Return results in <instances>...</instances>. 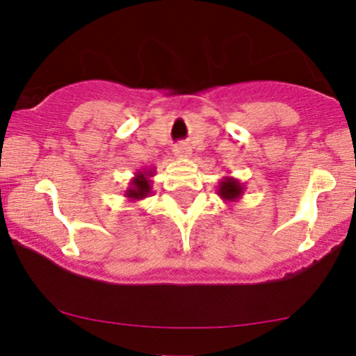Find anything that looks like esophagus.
I'll return each instance as SVG.
<instances>
[{
  "label": "esophagus",
  "instance_id": "34e87169",
  "mask_svg": "<svg viewBox=\"0 0 356 356\" xmlns=\"http://www.w3.org/2000/svg\"><path fill=\"white\" fill-rule=\"evenodd\" d=\"M174 154L179 156V158H187L191 154V148L187 145H177L174 149Z\"/></svg>",
  "mask_w": 356,
  "mask_h": 356
}]
</instances>
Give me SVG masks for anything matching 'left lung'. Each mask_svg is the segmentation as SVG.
Instances as JSON below:
<instances>
[{
  "instance_id": "left-lung-1",
  "label": "left lung",
  "mask_w": 356,
  "mask_h": 356,
  "mask_svg": "<svg viewBox=\"0 0 356 356\" xmlns=\"http://www.w3.org/2000/svg\"><path fill=\"white\" fill-rule=\"evenodd\" d=\"M216 193L220 195L222 202L236 203L244 195V184L241 182L239 179L231 177V175H225V177H221L220 182H218Z\"/></svg>"
}]
</instances>
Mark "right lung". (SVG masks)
<instances>
[{"label":"right lung","instance_id":"obj_1","mask_svg":"<svg viewBox=\"0 0 356 356\" xmlns=\"http://www.w3.org/2000/svg\"><path fill=\"white\" fill-rule=\"evenodd\" d=\"M156 168H145V169H138L135 172L134 177L130 179L129 187L123 195L129 198V202H138L143 200V198L149 197L153 193V181L151 177H154Z\"/></svg>","mask_w":356,"mask_h":356}]
</instances>
